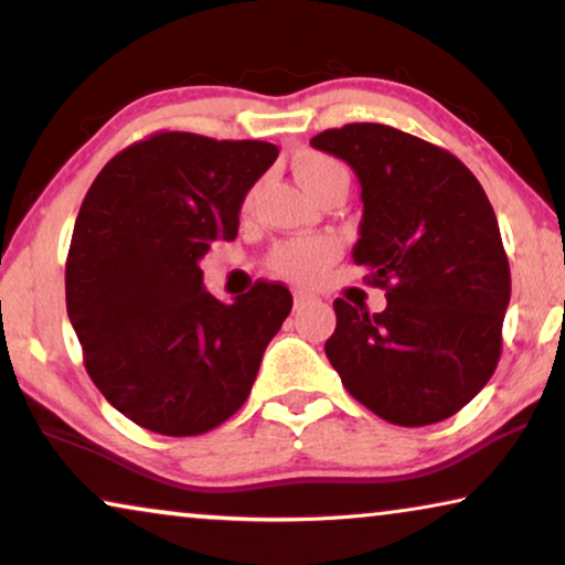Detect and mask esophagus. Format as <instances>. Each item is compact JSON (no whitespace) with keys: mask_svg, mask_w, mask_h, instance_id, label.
<instances>
[{"mask_svg":"<svg viewBox=\"0 0 565 565\" xmlns=\"http://www.w3.org/2000/svg\"><path fill=\"white\" fill-rule=\"evenodd\" d=\"M316 296H311V292H303V290H296V308H303L308 303H313Z\"/></svg>","mask_w":565,"mask_h":565,"instance_id":"34e87169","label":"esophagus"}]
</instances>
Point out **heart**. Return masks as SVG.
Wrapping results in <instances>:
<instances>
[{
	"instance_id": "heart-1",
	"label": "heart",
	"mask_w": 565,
	"mask_h": 565,
	"mask_svg": "<svg viewBox=\"0 0 565 565\" xmlns=\"http://www.w3.org/2000/svg\"><path fill=\"white\" fill-rule=\"evenodd\" d=\"M292 172H296L300 188L308 195H316L329 184H347V172L337 159L327 157L319 151H300L292 159ZM252 205V192L244 200V211H249ZM339 246L331 238H308V242H285L275 246V252L269 254V267L275 273L296 282H313L327 273L331 262L337 259Z\"/></svg>"
}]
</instances>
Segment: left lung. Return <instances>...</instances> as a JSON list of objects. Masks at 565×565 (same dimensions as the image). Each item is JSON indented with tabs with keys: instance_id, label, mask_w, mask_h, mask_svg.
Instances as JSON below:
<instances>
[{
	"instance_id": "obj_1",
	"label": "left lung",
	"mask_w": 565,
	"mask_h": 565,
	"mask_svg": "<svg viewBox=\"0 0 565 565\" xmlns=\"http://www.w3.org/2000/svg\"><path fill=\"white\" fill-rule=\"evenodd\" d=\"M360 180L352 249L385 311L334 300L327 358L344 388L401 427L460 412L489 383L501 354L512 277L497 213L450 151L381 122H350L311 138Z\"/></svg>"
}]
</instances>
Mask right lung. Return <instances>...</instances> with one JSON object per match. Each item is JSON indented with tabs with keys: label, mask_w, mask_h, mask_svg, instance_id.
<instances>
[{
	"label": "right lung",
	"mask_w": 565,
	"mask_h": 565,
	"mask_svg": "<svg viewBox=\"0 0 565 565\" xmlns=\"http://www.w3.org/2000/svg\"><path fill=\"white\" fill-rule=\"evenodd\" d=\"M277 146L164 130L92 182L66 259V311L99 393L138 427L192 437L249 396L290 290L259 280L234 303L203 288L200 259L234 242L246 192Z\"/></svg>",
	"instance_id": "1"
}]
</instances>
